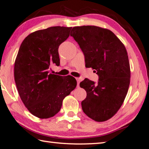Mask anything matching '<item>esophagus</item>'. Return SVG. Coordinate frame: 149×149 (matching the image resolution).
Segmentation results:
<instances>
[{
    "instance_id": "34e87169",
    "label": "esophagus",
    "mask_w": 149,
    "mask_h": 149,
    "mask_svg": "<svg viewBox=\"0 0 149 149\" xmlns=\"http://www.w3.org/2000/svg\"><path fill=\"white\" fill-rule=\"evenodd\" d=\"M75 79L77 80V86L79 87V83H80L81 79H80L79 77H75Z\"/></svg>"
}]
</instances>
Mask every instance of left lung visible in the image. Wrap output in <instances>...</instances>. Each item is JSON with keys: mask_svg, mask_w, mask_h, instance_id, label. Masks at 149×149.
Returning <instances> with one entry per match:
<instances>
[{"mask_svg": "<svg viewBox=\"0 0 149 149\" xmlns=\"http://www.w3.org/2000/svg\"><path fill=\"white\" fill-rule=\"evenodd\" d=\"M71 33L84 54L86 67L95 70L99 77L97 84L88 79L81 82V88L86 92L82 109L93 120L107 121L118 112L129 90L130 70L126 48L107 29L77 26Z\"/></svg>", "mask_w": 149, "mask_h": 149, "instance_id": "8db88e82", "label": "left lung"}]
</instances>
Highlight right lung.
Here are the masks:
<instances>
[{
  "label": "right lung",
  "instance_id": "1",
  "mask_svg": "<svg viewBox=\"0 0 149 149\" xmlns=\"http://www.w3.org/2000/svg\"><path fill=\"white\" fill-rule=\"evenodd\" d=\"M71 27L53 26L26 37L15 62V81L22 101L31 113L41 119L53 117L63 100L76 87L71 75L65 77L49 73L60 65L58 48L68 39Z\"/></svg>",
  "mask_w": 149,
  "mask_h": 149
}]
</instances>
